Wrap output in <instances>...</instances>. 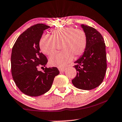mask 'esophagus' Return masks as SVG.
I'll return each mask as SVG.
<instances>
[{
  "label": "esophagus",
  "mask_w": 122,
  "mask_h": 122,
  "mask_svg": "<svg viewBox=\"0 0 122 122\" xmlns=\"http://www.w3.org/2000/svg\"><path fill=\"white\" fill-rule=\"evenodd\" d=\"M59 70L60 72H64V70H65V68H59Z\"/></svg>",
  "instance_id": "1"
}]
</instances>
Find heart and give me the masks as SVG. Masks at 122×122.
Returning a JSON list of instances; mask_svg holds the SVG:
<instances>
[{
    "label": "heart",
    "instance_id": "heart-1",
    "mask_svg": "<svg viewBox=\"0 0 122 122\" xmlns=\"http://www.w3.org/2000/svg\"><path fill=\"white\" fill-rule=\"evenodd\" d=\"M61 44L62 52L53 55L49 59L52 66L63 68L74 58L83 53L87 45V35L81 28L72 26L61 27L51 31V36L43 35L39 41L41 51L47 55H51L58 50Z\"/></svg>",
    "mask_w": 122,
    "mask_h": 122
}]
</instances>
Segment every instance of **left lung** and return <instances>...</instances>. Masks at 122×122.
I'll return each mask as SVG.
<instances>
[{"mask_svg":"<svg viewBox=\"0 0 122 122\" xmlns=\"http://www.w3.org/2000/svg\"><path fill=\"white\" fill-rule=\"evenodd\" d=\"M87 35V45L83 55L75 61L77 74L72 80L76 88L94 89L101 84L107 69L106 44L101 33L89 25L81 24Z\"/></svg>","mask_w":122,"mask_h":122,"instance_id":"obj_1","label":"left lung"}]
</instances>
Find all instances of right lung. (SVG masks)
<instances>
[{"mask_svg":"<svg viewBox=\"0 0 122 122\" xmlns=\"http://www.w3.org/2000/svg\"><path fill=\"white\" fill-rule=\"evenodd\" d=\"M50 27L41 23L32 25L18 37L12 47V78L19 89L27 95L38 97L45 94L59 74L56 67H45L43 71L38 70L40 66L45 67L48 61L40 51L39 41L44 30Z\"/></svg>","mask_w":122,"mask_h":122,"instance_id":"obj_1","label":"right lung"}]
</instances>
